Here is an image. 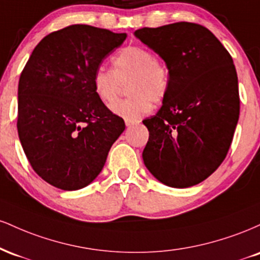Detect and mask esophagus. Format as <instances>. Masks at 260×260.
<instances>
[{"instance_id":"34e87169","label":"esophagus","mask_w":260,"mask_h":260,"mask_svg":"<svg viewBox=\"0 0 260 260\" xmlns=\"http://www.w3.org/2000/svg\"><path fill=\"white\" fill-rule=\"evenodd\" d=\"M124 123H126L127 127H131V126H132V124L137 123V121L136 120H128V118H127V120H124Z\"/></svg>"}]
</instances>
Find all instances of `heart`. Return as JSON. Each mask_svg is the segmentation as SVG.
I'll return each mask as SVG.
<instances>
[{
  "instance_id": "heart-1",
  "label": "heart",
  "mask_w": 260,
  "mask_h": 260,
  "mask_svg": "<svg viewBox=\"0 0 260 260\" xmlns=\"http://www.w3.org/2000/svg\"><path fill=\"white\" fill-rule=\"evenodd\" d=\"M127 84L129 98L110 106L112 113L134 120L147 115L151 103L159 104L169 90L170 73L166 64L142 46H127L112 58V70L99 68L92 76L94 92L104 104H111L117 96L121 83Z\"/></svg>"
}]
</instances>
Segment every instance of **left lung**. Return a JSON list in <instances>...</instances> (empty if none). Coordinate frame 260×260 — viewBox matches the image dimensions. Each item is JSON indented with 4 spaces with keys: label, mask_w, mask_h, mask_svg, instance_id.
<instances>
[{
    "label": "left lung",
    "mask_w": 260,
    "mask_h": 260,
    "mask_svg": "<svg viewBox=\"0 0 260 260\" xmlns=\"http://www.w3.org/2000/svg\"><path fill=\"white\" fill-rule=\"evenodd\" d=\"M134 37L170 73L162 106L143 121L149 131L144 165L169 187L201 183L226 157L240 117L232 57L213 32L194 23L138 29Z\"/></svg>",
    "instance_id": "8db88e82"
}]
</instances>
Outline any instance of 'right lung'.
I'll return each mask as SVG.
<instances>
[{
  "instance_id": "add662e5",
  "label": "right lung",
  "mask_w": 260,
  "mask_h": 260,
  "mask_svg": "<svg viewBox=\"0 0 260 260\" xmlns=\"http://www.w3.org/2000/svg\"><path fill=\"white\" fill-rule=\"evenodd\" d=\"M126 38V32L70 25L46 35L20 74V144L34 171L59 189L90 184L126 128L92 88L101 62Z\"/></svg>"
}]
</instances>
